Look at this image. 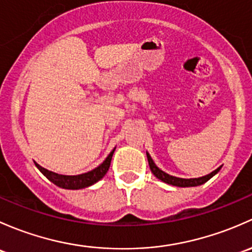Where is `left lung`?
I'll return each instance as SVG.
<instances>
[{
  "label": "left lung",
  "mask_w": 252,
  "mask_h": 252,
  "mask_svg": "<svg viewBox=\"0 0 252 252\" xmlns=\"http://www.w3.org/2000/svg\"><path fill=\"white\" fill-rule=\"evenodd\" d=\"M147 158H148V162H149L150 170H152L153 175H154L155 177L158 178V180L162 181V182H165V183H167V184H171V186L182 187V188H186V187L201 186V184H204L205 182H207V181H209L210 178L214 177V176L216 175V173L219 172V171L221 170V167H222V166H220L219 168H216V170H215V171H212V172L209 173V175L203 176V177H198V178H180V177H175V176L168 175V173H166L162 170H160V168L158 167L157 165H155V162L153 161L152 157H150L149 153H148V152H147Z\"/></svg>",
  "instance_id": "left-lung-1"
}]
</instances>
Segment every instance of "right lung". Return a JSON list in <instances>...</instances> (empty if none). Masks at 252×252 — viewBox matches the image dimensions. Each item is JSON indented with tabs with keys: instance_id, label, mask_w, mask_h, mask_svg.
I'll use <instances>...</instances> for the list:
<instances>
[{
	"instance_id": "obj_1",
	"label": "right lung",
	"mask_w": 252,
	"mask_h": 252,
	"mask_svg": "<svg viewBox=\"0 0 252 252\" xmlns=\"http://www.w3.org/2000/svg\"><path fill=\"white\" fill-rule=\"evenodd\" d=\"M114 152H115V148H114V149L110 152V154L105 158L104 161H103L99 166H97L95 168H93L92 171H88L86 173H81V175H76V176L59 175V173L46 170L45 167L40 166L37 162L35 161L33 162H35L36 167H37L38 170H40L52 183L56 184V186L61 187V188H64V189H82L97 183L98 181H100L103 177H104L105 173L108 172L109 167H110L111 158H113Z\"/></svg>"
}]
</instances>
